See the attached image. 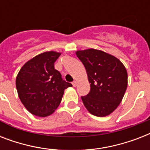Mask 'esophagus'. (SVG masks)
<instances>
[{"label": "esophagus", "mask_w": 150, "mask_h": 150, "mask_svg": "<svg viewBox=\"0 0 150 150\" xmlns=\"http://www.w3.org/2000/svg\"><path fill=\"white\" fill-rule=\"evenodd\" d=\"M72 86L74 87L77 86V82H76V81H74V82H72Z\"/></svg>", "instance_id": "34e87169"}]
</instances>
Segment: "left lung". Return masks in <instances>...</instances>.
Wrapping results in <instances>:
<instances>
[{"label": "left lung", "mask_w": 150, "mask_h": 150, "mask_svg": "<svg viewBox=\"0 0 150 150\" xmlns=\"http://www.w3.org/2000/svg\"><path fill=\"white\" fill-rule=\"evenodd\" d=\"M76 55L84 64L90 91L81 96L89 113L97 117L109 115L121 102L128 86V74L118 59L95 49L79 50Z\"/></svg>", "instance_id": "1"}]
</instances>
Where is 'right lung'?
Wrapping results in <instances>:
<instances>
[{"label":"right lung","mask_w":150,"mask_h":150,"mask_svg":"<svg viewBox=\"0 0 150 150\" xmlns=\"http://www.w3.org/2000/svg\"><path fill=\"white\" fill-rule=\"evenodd\" d=\"M60 53L48 51L25 64L16 78L20 100L31 114L49 116L57 108L64 89L72 85L63 80L54 62Z\"/></svg>","instance_id":"right-lung-1"}]
</instances>
